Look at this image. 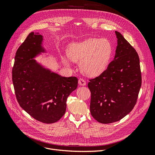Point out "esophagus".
I'll return each mask as SVG.
<instances>
[{
  "mask_svg": "<svg viewBox=\"0 0 155 155\" xmlns=\"http://www.w3.org/2000/svg\"><path fill=\"white\" fill-rule=\"evenodd\" d=\"M78 82H79V85H81V86H84V85H86V81L84 80L83 78H79Z\"/></svg>",
  "mask_w": 155,
  "mask_h": 155,
  "instance_id": "34e87169",
  "label": "esophagus"
}]
</instances>
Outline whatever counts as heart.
I'll list each match as a JSON object with an SVG mask.
<instances>
[{
    "label": "heart",
    "mask_w": 155,
    "mask_h": 155,
    "mask_svg": "<svg viewBox=\"0 0 155 155\" xmlns=\"http://www.w3.org/2000/svg\"><path fill=\"white\" fill-rule=\"evenodd\" d=\"M112 51V45L107 39L91 38L72 44L67 54L74 61H81L80 70L84 74L96 76L106 69Z\"/></svg>",
    "instance_id": "b5f03b06"
}]
</instances>
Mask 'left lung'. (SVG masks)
Wrapping results in <instances>:
<instances>
[{"mask_svg": "<svg viewBox=\"0 0 155 155\" xmlns=\"http://www.w3.org/2000/svg\"><path fill=\"white\" fill-rule=\"evenodd\" d=\"M118 46L115 57L100 76L89 79L90 110L101 124L122 119L137 104L142 85L139 56L120 32L115 31Z\"/></svg>", "mask_w": 155, "mask_h": 155, "instance_id": "left-lung-1", "label": "left lung"}]
</instances>
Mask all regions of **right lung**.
Instances as JSON below:
<instances>
[{"instance_id":"1","label":"right lung","mask_w":155,"mask_h":155,"mask_svg":"<svg viewBox=\"0 0 155 155\" xmlns=\"http://www.w3.org/2000/svg\"><path fill=\"white\" fill-rule=\"evenodd\" d=\"M43 37L31 32L17 50L12 81L18 104L37 121L52 124L64 114L68 96L78 87L76 77L65 78L42 67L32 58L41 51Z\"/></svg>"}]
</instances>
